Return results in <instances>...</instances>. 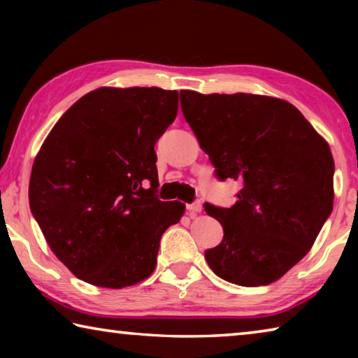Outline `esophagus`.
Instances as JSON below:
<instances>
[{
  "label": "esophagus",
  "instance_id": "esophagus-1",
  "mask_svg": "<svg viewBox=\"0 0 358 358\" xmlns=\"http://www.w3.org/2000/svg\"><path fill=\"white\" fill-rule=\"evenodd\" d=\"M187 211H189V216L201 213V211H202V203L199 202V201L189 203V205H187Z\"/></svg>",
  "mask_w": 358,
  "mask_h": 358
}]
</instances>
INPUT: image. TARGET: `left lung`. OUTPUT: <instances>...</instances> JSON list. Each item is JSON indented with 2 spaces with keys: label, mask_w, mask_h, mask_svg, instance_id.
I'll return each instance as SVG.
<instances>
[{
  "label": "left lung",
  "mask_w": 358,
  "mask_h": 358,
  "mask_svg": "<svg viewBox=\"0 0 358 358\" xmlns=\"http://www.w3.org/2000/svg\"><path fill=\"white\" fill-rule=\"evenodd\" d=\"M180 102L217 178L243 183L230 208L205 203L224 229L205 260L238 286L278 281L311 250L333 210L329 143L299 108L271 96L181 90Z\"/></svg>",
  "instance_id": "8db88e82"
}]
</instances>
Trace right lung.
Segmentation results:
<instances>
[{"label":"right lung","mask_w":358,"mask_h":358,"mask_svg":"<svg viewBox=\"0 0 358 358\" xmlns=\"http://www.w3.org/2000/svg\"><path fill=\"white\" fill-rule=\"evenodd\" d=\"M177 110L175 90L102 87L66 110L36 155L29 208L82 281L121 289L153 273L162 234L185 213L156 197L155 143Z\"/></svg>","instance_id":"1"}]
</instances>
